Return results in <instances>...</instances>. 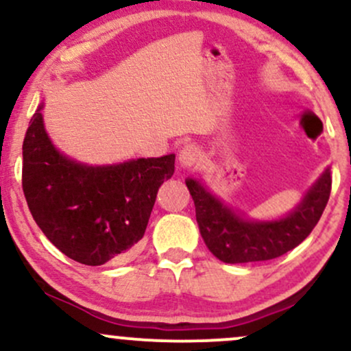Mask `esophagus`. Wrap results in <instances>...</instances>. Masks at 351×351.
I'll return each instance as SVG.
<instances>
[{"label":"esophagus","mask_w":351,"mask_h":351,"mask_svg":"<svg viewBox=\"0 0 351 351\" xmlns=\"http://www.w3.org/2000/svg\"><path fill=\"white\" fill-rule=\"evenodd\" d=\"M201 156L199 148L195 143H186L178 153V162L183 168H191L198 163Z\"/></svg>","instance_id":"1"}]
</instances>
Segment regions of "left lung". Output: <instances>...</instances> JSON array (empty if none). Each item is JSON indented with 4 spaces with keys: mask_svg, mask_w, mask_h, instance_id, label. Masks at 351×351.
Masks as SVG:
<instances>
[{
    "mask_svg": "<svg viewBox=\"0 0 351 351\" xmlns=\"http://www.w3.org/2000/svg\"><path fill=\"white\" fill-rule=\"evenodd\" d=\"M196 208L201 237L219 261L226 264L271 261L292 251L307 237L327 206L332 189L330 168L305 191L289 215L272 221H256L229 208L204 186L201 180L186 178Z\"/></svg>",
    "mask_w": 351,
    "mask_h": 351,
    "instance_id": "1",
    "label": "left lung"
}]
</instances>
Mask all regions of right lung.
I'll use <instances>...</instances> for the list:
<instances>
[{
  "label": "right lung",
  "instance_id": "add662e5",
  "mask_svg": "<svg viewBox=\"0 0 351 351\" xmlns=\"http://www.w3.org/2000/svg\"><path fill=\"white\" fill-rule=\"evenodd\" d=\"M39 106L23 143V191L36 224L60 252L86 265L123 257L142 239L175 155L123 163H79L60 153Z\"/></svg>",
  "mask_w": 351,
  "mask_h": 351
}]
</instances>
